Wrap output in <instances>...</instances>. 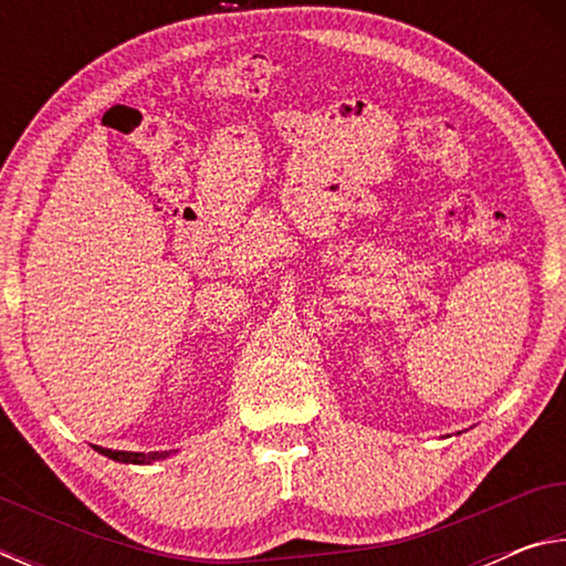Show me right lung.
Returning <instances> with one entry per match:
<instances>
[{
	"label": "right lung",
	"mask_w": 566,
	"mask_h": 566,
	"mask_svg": "<svg viewBox=\"0 0 566 566\" xmlns=\"http://www.w3.org/2000/svg\"><path fill=\"white\" fill-rule=\"evenodd\" d=\"M99 454L114 459V462H124V464H149L157 462V459L169 457V452H117V449H104V447H94Z\"/></svg>",
	"instance_id": "1"
}]
</instances>
